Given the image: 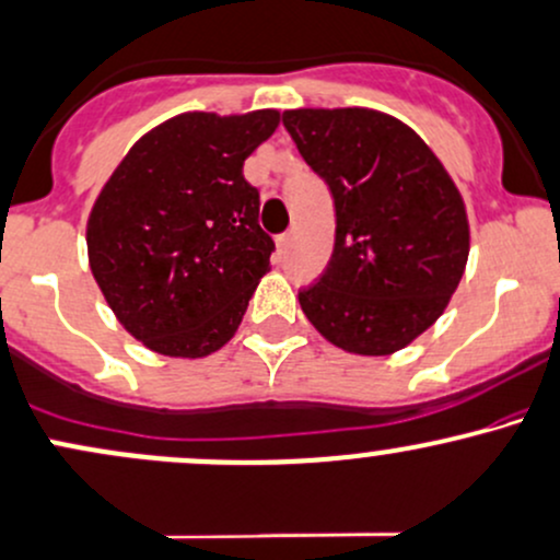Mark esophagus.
Instances as JSON below:
<instances>
[{
  "label": "esophagus",
  "instance_id": "obj_1",
  "mask_svg": "<svg viewBox=\"0 0 560 560\" xmlns=\"http://www.w3.org/2000/svg\"><path fill=\"white\" fill-rule=\"evenodd\" d=\"M276 247H279L281 255H287V252H290V247H292V233H281V236L276 238Z\"/></svg>",
  "mask_w": 560,
  "mask_h": 560
}]
</instances>
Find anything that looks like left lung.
Instances as JSON below:
<instances>
[{
	"mask_svg": "<svg viewBox=\"0 0 560 560\" xmlns=\"http://www.w3.org/2000/svg\"><path fill=\"white\" fill-rule=\"evenodd\" d=\"M284 127L335 199V249L298 294L324 340L390 355L450 305L470 225L457 186L425 140L374 108H292Z\"/></svg>",
	"mask_w": 560,
	"mask_h": 560,
	"instance_id": "8db88e82",
	"label": "left lung"
}]
</instances>
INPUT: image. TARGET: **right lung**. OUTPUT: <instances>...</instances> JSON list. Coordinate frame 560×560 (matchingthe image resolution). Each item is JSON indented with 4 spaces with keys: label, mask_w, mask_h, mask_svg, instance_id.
Here are the masks:
<instances>
[{
    "label": "right lung",
    "mask_w": 560,
    "mask_h": 560,
    "mask_svg": "<svg viewBox=\"0 0 560 560\" xmlns=\"http://www.w3.org/2000/svg\"><path fill=\"white\" fill-rule=\"evenodd\" d=\"M279 119L276 108L172 116L97 194L90 270L121 327L153 353L205 359L236 335L273 252L242 170Z\"/></svg>",
    "instance_id": "1"
}]
</instances>
